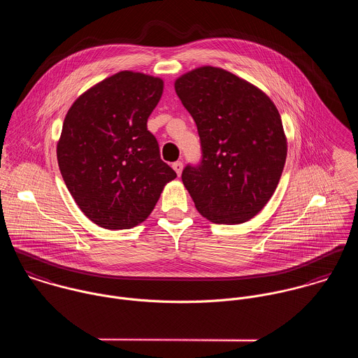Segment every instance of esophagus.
Segmentation results:
<instances>
[{
	"mask_svg": "<svg viewBox=\"0 0 358 358\" xmlns=\"http://www.w3.org/2000/svg\"><path fill=\"white\" fill-rule=\"evenodd\" d=\"M172 168L175 169V172L178 173V176H180V173H182V171H183V162H182V161H176V162L172 164Z\"/></svg>",
	"mask_w": 358,
	"mask_h": 358,
	"instance_id": "obj_1",
	"label": "esophagus"
}]
</instances>
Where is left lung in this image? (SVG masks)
<instances>
[{
	"label": "left lung",
	"mask_w": 358,
	"mask_h": 358,
	"mask_svg": "<svg viewBox=\"0 0 358 358\" xmlns=\"http://www.w3.org/2000/svg\"><path fill=\"white\" fill-rule=\"evenodd\" d=\"M196 121L203 159L182 180L197 210L219 224H240L271 199L287 159V136L271 99L251 83L212 66L175 81Z\"/></svg>",
	"instance_id": "obj_1"
}]
</instances>
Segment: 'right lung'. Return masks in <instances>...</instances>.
Wrapping results in <instances>:
<instances>
[{
	"label": "right lung",
	"mask_w": 358,
	"mask_h": 358,
	"mask_svg": "<svg viewBox=\"0 0 358 358\" xmlns=\"http://www.w3.org/2000/svg\"><path fill=\"white\" fill-rule=\"evenodd\" d=\"M162 91L158 77L120 71L80 95L64 117L56 148L60 173L84 215L103 229L146 220L176 178L148 131Z\"/></svg>",
	"instance_id": "add662e5"
}]
</instances>
